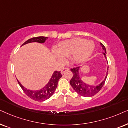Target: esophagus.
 Returning a JSON list of instances; mask_svg holds the SVG:
<instances>
[{
    "label": "esophagus",
    "mask_w": 128,
    "mask_h": 128,
    "mask_svg": "<svg viewBox=\"0 0 128 128\" xmlns=\"http://www.w3.org/2000/svg\"><path fill=\"white\" fill-rule=\"evenodd\" d=\"M67 70H68V68H67V67L63 68H62V70H61V73L62 74H63L66 71H67Z\"/></svg>",
    "instance_id": "esophagus-1"
}]
</instances>
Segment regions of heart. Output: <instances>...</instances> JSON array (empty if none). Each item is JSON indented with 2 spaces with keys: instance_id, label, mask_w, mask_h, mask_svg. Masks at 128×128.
<instances>
[{
  "instance_id": "b5f03b06",
  "label": "heart",
  "mask_w": 128,
  "mask_h": 128,
  "mask_svg": "<svg viewBox=\"0 0 128 128\" xmlns=\"http://www.w3.org/2000/svg\"><path fill=\"white\" fill-rule=\"evenodd\" d=\"M94 48L95 44L92 41L76 38L60 42L57 49L54 48L53 52L61 61L64 60V57L71 56L73 60L82 62L92 54Z\"/></svg>"
}]
</instances>
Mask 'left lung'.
Wrapping results in <instances>:
<instances>
[{
	"instance_id": "8db88e82",
	"label": "left lung",
	"mask_w": 128,
	"mask_h": 128,
	"mask_svg": "<svg viewBox=\"0 0 128 128\" xmlns=\"http://www.w3.org/2000/svg\"><path fill=\"white\" fill-rule=\"evenodd\" d=\"M101 46L102 47L103 50H104V52H103L104 55L105 56V57L106 58V48H105V46L102 43H101ZM79 68L80 67H76L71 69L73 76L70 81V85L73 88V89L74 90V91L82 96L89 97L94 96L101 90V88H102L104 85L107 75H108V71H107L106 76H105L104 80L102 82L101 84L96 86H94L88 85L87 83H85L84 82V81H82V80L80 76Z\"/></svg>"
}]
</instances>
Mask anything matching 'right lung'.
Returning <instances> with one entry per match:
<instances>
[{"mask_svg": "<svg viewBox=\"0 0 128 128\" xmlns=\"http://www.w3.org/2000/svg\"><path fill=\"white\" fill-rule=\"evenodd\" d=\"M47 38H48V37L43 36L33 37V38L28 39V40L22 44V46L32 42H40V43H42V42H45ZM61 76H62V75H61L60 71H56L52 74V78H51L48 84L43 88H42L40 90H38V91H31V90H27L20 84V82L18 80V81L20 87L22 88V89L24 91V92L29 98L34 100V101L42 102L50 98L53 95L54 92L56 91V88L57 87L58 80Z\"/></svg>", "mask_w": 128, "mask_h": 128, "instance_id": "right-lung-1", "label": "right lung"}]
</instances>
